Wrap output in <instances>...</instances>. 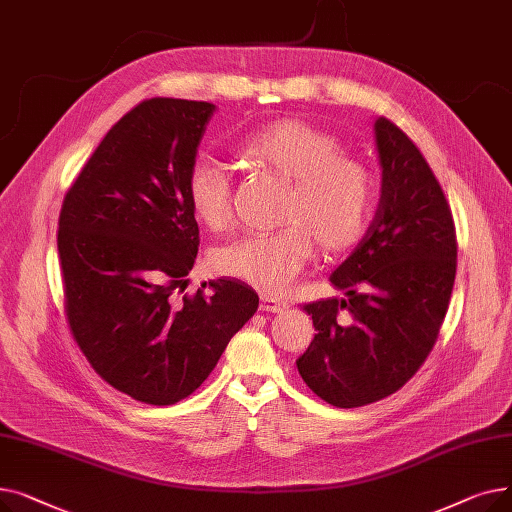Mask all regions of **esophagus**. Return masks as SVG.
Instances as JSON below:
<instances>
[{
    "label": "esophagus",
    "instance_id": "1",
    "mask_svg": "<svg viewBox=\"0 0 512 512\" xmlns=\"http://www.w3.org/2000/svg\"><path fill=\"white\" fill-rule=\"evenodd\" d=\"M261 311H267V313H282L288 305L280 299H274V297H267V294H263L261 297Z\"/></svg>",
    "mask_w": 512,
    "mask_h": 512
}]
</instances>
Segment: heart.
Wrapping results in <instances>:
<instances>
[{
    "mask_svg": "<svg viewBox=\"0 0 512 512\" xmlns=\"http://www.w3.org/2000/svg\"><path fill=\"white\" fill-rule=\"evenodd\" d=\"M240 155L290 180L278 213L284 228L247 234L215 251L220 274L261 292H280L313 257L315 242L332 255L363 238L375 203L373 174L330 132L282 118L247 134ZM186 201L207 230L230 226V178L213 159H199L188 172Z\"/></svg>",
    "mask_w": 512,
    "mask_h": 512,
    "instance_id": "heart-1",
    "label": "heart"
}]
</instances>
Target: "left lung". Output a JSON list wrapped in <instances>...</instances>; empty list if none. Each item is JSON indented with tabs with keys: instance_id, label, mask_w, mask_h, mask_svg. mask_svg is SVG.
Instances as JSON below:
<instances>
[{
	"instance_id": "obj_1",
	"label": "left lung",
	"mask_w": 512,
	"mask_h": 512,
	"mask_svg": "<svg viewBox=\"0 0 512 512\" xmlns=\"http://www.w3.org/2000/svg\"><path fill=\"white\" fill-rule=\"evenodd\" d=\"M382 195L355 251L330 276L344 297L303 307L315 338L297 359L303 382L340 409L405 386L432 351L456 274V234L442 188L396 124H373Z\"/></svg>"
}]
</instances>
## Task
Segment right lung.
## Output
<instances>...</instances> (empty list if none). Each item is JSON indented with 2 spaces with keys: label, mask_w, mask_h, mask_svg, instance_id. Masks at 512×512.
Wrapping results in <instances>:
<instances>
[{
  "label": "right lung",
  "mask_w": 512,
  "mask_h": 512,
  "mask_svg": "<svg viewBox=\"0 0 512 512\" xmlns=\"http://www.w3.org/2000/svg\"><path fill=\"white\" fill-rule=\"evenodd\" d=\"M207 101L155 97L105 134L68 191L58 232L70 330L116 390L166 407L193 394L259 307L238 280L188 286L199 226L186 201Z\"/></svg>",
  "instance_id": "add662e5"
}]
</instances>
